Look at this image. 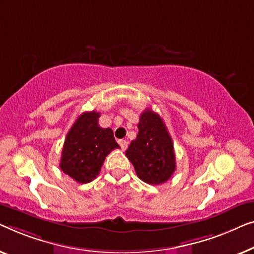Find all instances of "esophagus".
Returning a JSON list of instances; mask_svg holds the SVG:
<instances>
[{"label":"esophagus","mask_w":254,"mask_h":254,"mask_svg":"<svg viewBox=\"0 0 254 254\" xmlns=\"http://www.w3.org/2000/svg\"><path fill=\"white\" fill-rule=\"evenodd\" d=\"M119 144L121 146V148L123 149V151H126L127 148V140H119Z\"/></svg>","instance_id":"obj_1"}]
</instances>
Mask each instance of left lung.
I'll use <instances>...</instances> for the list:
<instances>
[{
	"label": "left lung",
	"mask_w": 254,
	"mask_h": 254,
	"mask_svg": "<svg viewBox=\"0 0 254 254\" xmlns=\"http://www.w3.org/2000/svg\"><path fill=\"white\" fill-rule=\"evenodd\" d=\"M138 134L126 155L142 182L159 185L167 182L176 169L174 144L159 114L152 109L141 113Z\"/></svg>",
	"instance_id": "obj_1"
}]
</instances>
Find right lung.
<instances>
[{"label": "right lung", "mask_w": 254, "mask_h": 254, "mask_svg": "<svg viewBox=\"0 0 254 254\" xmlns=\"http://www.w3.org/2000/svg\"><path fill=\"white\" fill-rule=\"evenodd\" d=\"M100 113H83L67 132L60 168L78 183H90L98 176L106 156L120 148L113 130L99 127Z\"/></svg>", "instance_id": "1"}]
</instances>
